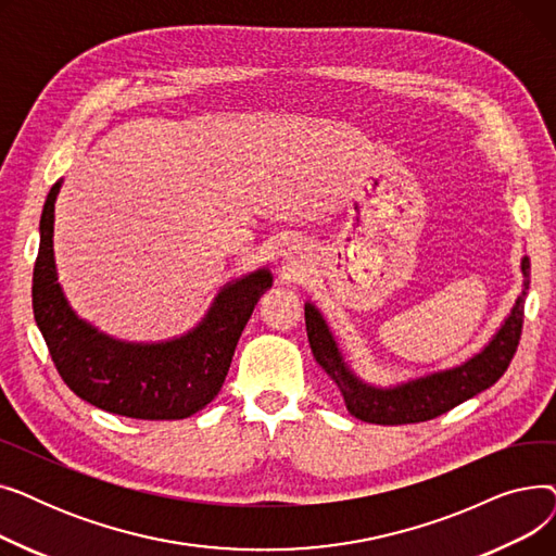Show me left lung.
<instances>
[{
  "label": "left lung",
  "instance_id": "1",
  "mask_svg": "<svg viewBox=\"0 0 556 556\" xmlns=\"http://www.w3.org/2000/svg\"><path fill=\"white\" fill-rule=\"evenodd\" d=\"M522 290L516 298L509 315L503 319V325L491 336V340L473 354L469 361H464L455 367L432 371L426 376L410 378L396 386H371L352 369L340 352L336 336L331 333L325 315L313 302L304 304L306 317V333L311 342V352L317 365L323 367L331 381L338 386L346 410L352 417L381 424V426H399V424H419L440 417L455 405L464 403L491 388L498 378L507 371L522 329V308L525 298L530 288V258L522 256Z\"/></svg>",
  "mask_w": 556,
  "mask_h": 556
}]
</instances>
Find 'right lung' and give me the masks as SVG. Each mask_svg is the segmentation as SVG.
<instances>
[{
	"instance_id": "add662e5",
	"label": "right lung",
	"mask_w": 556,
	"mask_h": 556,
	"mask_svg": "<svg viewBox=\"0 0 556 556\" xmlns=\"http://www.w3.org/2000/svg\"><path fill=\"white\" fill-rule=\"evenodd\" d=\"M58 180L40 218V250L34 268V315L51 361L67 388L105 413L130 419H187L220 392L243 327L273 286L258 268L227 281L200 323L170 340L126 342L99 331L70 306L53 258Z\"/></svg>"
}]
</instances>
